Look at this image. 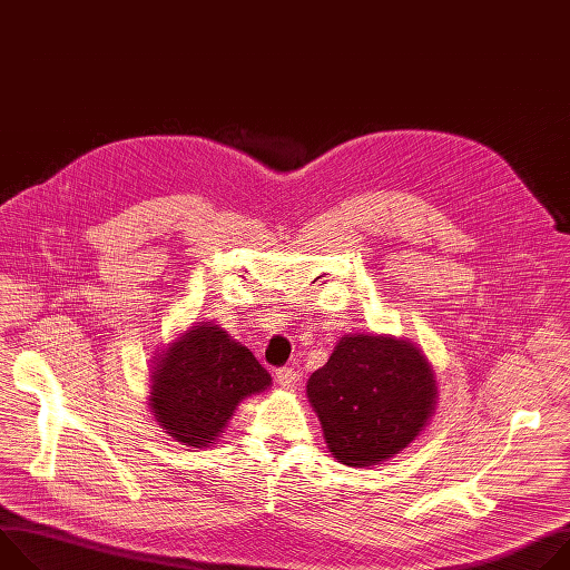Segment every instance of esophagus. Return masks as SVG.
<instances>
[{
    "label": "esophagus",
    "instance_id": "obj_1",
    "mask_svg": "<svg viewBox=\"0 0 570 570\" xmlns=\"http://www.w3.org/2000/svg\"><path fill=\"white\" fill-rule=\"evenodd\" d=\"M277 383L284 387V390H295L299 385V374L291 367H284V370H277Z\"/></svg>",
    "mask_w": 570,
    "mask_h": 570
}]
</instances>
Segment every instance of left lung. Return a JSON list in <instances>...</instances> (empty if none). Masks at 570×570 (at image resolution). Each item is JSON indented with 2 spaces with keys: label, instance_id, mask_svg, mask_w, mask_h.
Instances as JSON below:
<instances>
[{
  "label": "left lung",
  "instance_id": "8db88e82",
  "mask_svg": "<svg viewBox=\"0 0 570 570\" xmlns=\"http://www.w3.org/2000/svg\"><path fill=\"white\" fill-rule=\"evenodd\" d=\"M306 396L332 455L347 466H374L411 446L435 413L438 383L426 354L387 334H347Z\"/></svg>",
  "mask_w": 570,
  "mask_h": 570
}]
</instances>
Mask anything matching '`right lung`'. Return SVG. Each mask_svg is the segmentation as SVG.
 Wrapping results in <instances>:
<instances>
[{
  "instance_id": "obj_1",
  "label": "right lung",
  "mask_w": 570,
  "mask_h": 570,
  "mask_svg": "<svg viewBox=\"0 0 570 570\" xmlns=\"http://www.w3.org/2000/svg\"><path fill=\"white\" fill-rule=\"evenodd\" d=\"M150 363V413L185 449H209L238 403L273 383L253 352L214 322H196Z\"/></svg>"
}]
</instances>
